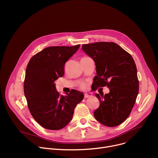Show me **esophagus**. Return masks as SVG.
<instances>
[{"label": "esophagus", "instance_id": "esophagus-1", "mask_svg": "<svg viewBox=\"0 0 158 158\" xmlns=\"http://www.w3.org/2000/svg\"><path fill=\"white\" fill-rule=\"evenodd\" d=\"M92 96V94L91 92H86V93H85V94H84L85 98H90V97H91Z\"/></svg>", "mask_w": 158, "mask_h": 158}]
</instances>
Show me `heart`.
Returning a JSON list of instances; mask_svg holds the SVG:
<instances>
[{
  "mask_svg": "<svg viewBox=\"0 0 158 158\" xmlns=\"http://www.w3.org/2000/svg\"><path fill=\"white\" fill-rule=\"evenodd\" d=\"M85 84H82L81 85V88H85Z\"/></svg>",
  "mask_w": 158,
  "mask_h": 158,
  "instance_id": "heart-1",
  "label": "heart"
}]
</instances>
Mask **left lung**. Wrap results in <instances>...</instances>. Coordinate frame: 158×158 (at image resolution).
<instances>
[{"mask_svg": "<svg viewBox=\"0 0 158 158\" xmlns=\"http://www.w3.org/2000/svg\"><path fill=\"white\" fill-rule=\"evenodd\" d=\"M81 49L95 62V86L110 89L105 96L95 94L100 105L94 116L106 126H118L130 114L138 94L135 62L130 54L112 42L83 44Z\"/></svg>", "mask_w": 158, "mask_h": 158, "instance_id": "obj_1", "label": "left lung"}]
</instances>
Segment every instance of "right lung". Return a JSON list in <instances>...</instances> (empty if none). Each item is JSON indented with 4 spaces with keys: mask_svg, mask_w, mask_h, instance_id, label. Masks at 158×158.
I'll use <instances>...</instances> for the list:
<instances>
[{
    "mask_svg": "<svg viewBox=\"0 0 158 158\" xmlns=\"http://www.w3.org/2000/svg\"><path fill=\"white\" fill-rule=\"evenodd\" d=\"M80 44L51 46L36 53L28 63L24 81V94L28 107L35 121L44 128L59 130L71 120L74 110L83 100V92L71 90L60 95L55 81L64 74V65Z\"/></svg>",
    "mask_w": 158,
    "mask_h": 158,
    "instance_id": "obj_1",
    "label": "right lung"
}]
</instances>
